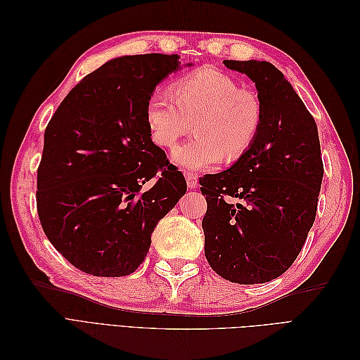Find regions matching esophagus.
Wrapping results in <instances>:
<instances>
[{
    "label": "esophagus",
    "mask_w": 360,
    "mask_h": 360,
    "mask_svg": "<svg viewBox=\"0 0 360 360\" xmlns=\"http://www.w3.org/2000/svg\"><path fill=\"white\" fill-rule=\"evenodd\" d=\"M186 180H188V188L189 189H195L198 186V176L195 172H188Z\"/></svg>",
    "instance_id": "obj_1"
}]
</instances>
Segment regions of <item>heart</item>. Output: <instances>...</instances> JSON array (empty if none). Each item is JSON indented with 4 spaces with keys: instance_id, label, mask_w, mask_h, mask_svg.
Here are the masks:
<instances>
[{
    "instance_id": "obj_1",
    "label": "heart",
    "mask_w": 360,
    "mask_h": 360,
    "mask_svg": "<svg viewBox=\"0 0 360 360\" xmlns=\"http://www.w3.org/2000/svg\"><path fill=\"white\" fill-rule=\"evenodd\" d=\"M147 123L155 143L172 148L195 129V135L174 150L172 160L181 168L205 169L224 158H240L255 141L263 108L258 96L217 69H198L172 84V94L151 93Z\"/></svg>"
}]
</instances>
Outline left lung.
Returning a JSON list of instances; mask_svg holds the SVG:
<instances>
[{"instance_id":"left-lung-1","label":"left lung","mask_w":360,"mask_h":360,"mask_svg":"<svg viewBox=\"0 0 360 360\" xmlns=\"http://www.w3.org/2000/svg\"><path fill=\"white\" fill-rule=\"evenodd\" d=\"M224 64L255 82L263 120L252 146L230 169L200 179L207 201L204 252L224 279L264 284L290 269L315 221L324 172L319 130L274 64Z\"/></svg>"}]
</instances>
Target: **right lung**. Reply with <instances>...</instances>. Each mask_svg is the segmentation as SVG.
Instances as JSON below:
<instances>
[{
    "label": "right lung",
    "mask_w": 360,
    "mask_h": 360,
    "mask_svg": "<svg viewBox=\"0 0 360 360\" xmlns=\"http://www.w3.org/2000/svg\"><path fill=\"white\" fill-rule=\"evenodd\" d=\"M179 58L144 53L105 63L73 86L46 126L39 219L53 248L85 274H134L156 225L186 193L181 171L151 141L146 115L148 97L180 68Z\"/></svg>",
    "instance_id": "obj_1"
}]
</instances>
